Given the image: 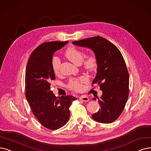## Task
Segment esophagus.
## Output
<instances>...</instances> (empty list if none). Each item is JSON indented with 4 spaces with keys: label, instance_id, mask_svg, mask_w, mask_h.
<instances>
[{
    "label": "esophagus",
    "instance_id": "1",
    "mask_svg": "<svg viewBox=\"0 0 151 151\" xmlns=\"http://www.w3.org/2000/svg\"><path fill=\"white\" fill-rule=\"evenodd\" d=\"M80 101H84V102H87V101H89V98L87 96H85V95H83V96L80 97Z\"/></svg>",
    "mask_w": 151,
    "mask_h": 151
}]
</instances>
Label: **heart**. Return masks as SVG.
<instances>
[{
  "label": "heart",
  "mask_w": 151,
  "mask_h": 151,
  "mask_svg": "<svg viewBox=\"0 0 151 151\" xmlns=\"http://www.w3.org/2000/svg\"><path fill=\"white\" fill-rule=\"evenodd\" d=\"M64 55L65 57L76 65H80L82 62V66L84 70L88 72H93L98 67V58L94 53H89L85 56V53L81 50L75 46H70L66 49ZM61 61L57 57H53L52 59V69L55 75H58L60 73ZM86 76H81L76 78H71L67 87L70 90L75 92H80L83 90V83L87 81Z\"/></svg>",
  "instance_id": "1"
}]
</instances>
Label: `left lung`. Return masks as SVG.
I'll use <instances>...</instances> for the list:
<instances>
[{"instance_id":"1","label":"left lung","mask_w":151,"mask_h":151,"mask_svg":"<svg viewBox=\"0 0 151 151\" xmlns=\"http://www.w3.org/2000/svg\"><path fill=\"white\" fill-rule=\"evenodd\" d=\"M73 43L92 49L98 58L97 74L92 85H99L103 94L98 99L101 109L92 114L93 119L101 123L114 122L123 111L129 93V73L123 57L113 43L101 36Z\"/></svg>"}]
</instances>
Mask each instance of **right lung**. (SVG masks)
I'll return each mask as SVG.
<instances>
[{"label":"right lung","mask_w":151,"mask_h":151,"mask_svg":"<svg viewBox=\"0 0 151 151\" xmlns=\"http://www.w3.org/2000/svg\"><path fill=\"white\" fill-rule=\"evenodd\" d=\"M68 42H48L32 52L25 71V97L33 114L40 124L50 130L63 127L70 117V107L76 98L71 95L57 97L50 91L55 79L52 66L54 52Z\"/></svg>","instance_id":"right-lung-1"}]
</instances>
